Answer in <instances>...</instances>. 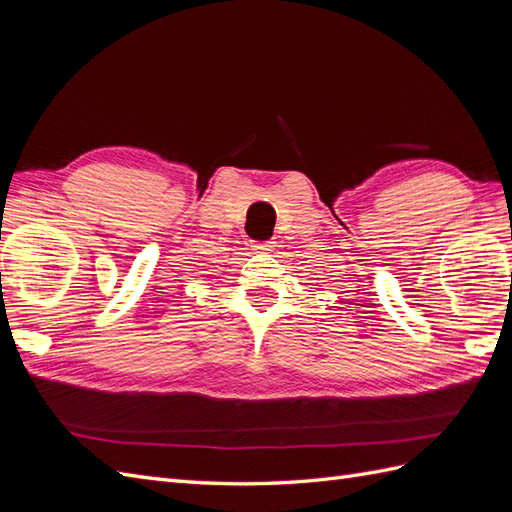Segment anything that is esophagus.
<instances>
[{"mask_svg": "<svg viewBox=\"0 0 512 512\" xmlns=\"http://www.w3.org/2000/svg\"><path fill=\"white\" fill-rule=\"evenodd\" d=\"M252 250L260 252V254H269L273 250V243L271 241H254L252 243Z\"/></svg>", "mask_w": 512, "mask_h": 512, "instance_id": "34e87169", "label": "esophagus"}]
</instances>
